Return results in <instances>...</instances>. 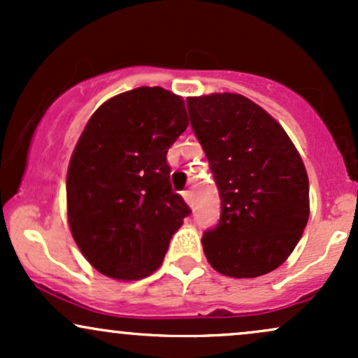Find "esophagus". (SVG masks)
<instances>
[{
  "label": "esophagus",
  "mask_w": 358,
  "mask_h": 358,
  "mask_svg": "<svg viewBox=\"0 0 358 358\" xmlns=\"http://www.w3.org/2000/svg\"><path fill=\"white\" fill-rule=\"evenodd\" d=\"M182 195H183L185 202H187L188 205H193V192L192 190H185Z\"/></svg>",
  "instance_id": "obj_1"
}]
</instances>
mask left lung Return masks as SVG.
Instances as JSON below:
<instances>
[{
  "label": "left lung",
  "instance_id": "left-lung-1",
  "mask_svg": "<svg viewBox=\"0 0 358 358\" xmlns=\"http://www.w3.org/2000/svg\"><path fill=\"white\" fill-rule=\"evenodd\" d=\"M187 109L220 195V219L203 232L207 261L231 278L281 266L310 217L303 159L281 124L241 94L188 97Z\"/></svg>",
  "mask_w": 358,
  "mask_h": 358
}]
</instances>
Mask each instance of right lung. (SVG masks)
Instances as JSON below:
<instances>
[{
    "instance_id": "1",
    "label": "right lung",
    "mask_w": 358,
    "mask_h": 358,
    "mask_svg": "<svg viewBox=\"0 0 358 358\" xmlns=\"http://www.w3.org/2000/svg\"><path fill=\"white\" fill-rule=\"evenodd\" d=\"M187 126L182 97L138 87L106 101L82 131L67 171L69 225L104 276L129 281L158 269L192 213L166 162Z\"/></svg>"
}]
</instances>
